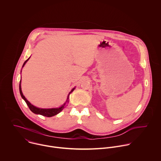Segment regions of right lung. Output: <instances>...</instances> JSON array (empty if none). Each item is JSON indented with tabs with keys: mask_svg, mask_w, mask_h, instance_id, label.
Masks as SVG:
<instances>
[{
	"mask_svg": "<svg viewBox=\"0 0 161 161\" xmlns=\"http://www.w3.org/2000/svg\"><path fill=\"white\" fill-rule=\"evenodd\" d=\"M30 58V57L24 63L23 65V67L25 66V64L26 63V62L29 60V59ZM75 88H73L71 91L68 94V98H67V100H66V102L61 106L60 107V108H52V109H42V108H36V107L33 105L28 100H26V98H25V97L23 95V93H22V90H21V80H20V83H19V92H20V94H21V97L24 99V100L25 101V102L26 103V104L28 105L29 109H30V111L31 112H33V113L36 114H40V115H42L43 116H46V117H52V116H53L55 115H57L58 114H59L61 111H63V109L64 108V107L66 106V104L69 102V95L70 93L75 90Z\"/></svg>",
	"mask_w": 161,
	"mask_h": 161,
	"instance_id": "add662e5",
	"label": "right lung"
}]
</instances>
